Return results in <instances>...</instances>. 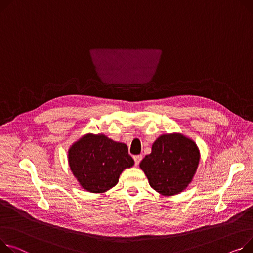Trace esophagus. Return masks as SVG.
Masks as SVG:
<instances>
[{
  "label": "esophagus",
  "mask_w": 253,
  "mask_h": 253,
  "mask_svg": "<svg viewBox=\"0 0 253 253\" xmlns=\"http://www.w3.org/2000/svg\"><path fill=\"white\" fill-rule=\"evenodd\" d=\"M133 159H134V162H135V165H136V166H138V165H139V163H140V162H141V160H142V156H141V155L134 156V157H133Z\"/></svg>",
  "instance_id": "obj_1"
}]
</instances>
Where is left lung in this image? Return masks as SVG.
Here are the masks:
<instances>
[{
    "label": "left lung",
    "instance_id": "left-lung-1",
    "mask_svg": "<svg viewBox=\"0 0 253 253\" xmlns=\"http://www.w3.org/2000/svg\"><path fill=\"white\" fill-rule=\"evenodd\" d=\"M200 161L197 144L182 133L162 134L139 167L150 187L164 196L179 194L192 182Z\"/></svg>",
    "mask_w": 253,
    "mask_h": 253
}]
</instances>
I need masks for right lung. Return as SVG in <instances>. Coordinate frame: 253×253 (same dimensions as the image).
Listing matches in <instances>:
<instances>
[{
    "label": "right lung",
    "mask_w": 253,
    "mask_h": 253,
    "mask_svg": "<svg viewBox=\"0 0 253 253\" xmlns=\"http://www.w3.org/2000/svg\"><path fill=\"white\" fill-rule=\"evenodd\" d=\"M68 163L81 188L92 193L107 192L134 166L127 145L103 133H87L75 141L68 149Z\"/></svg>",
    "instance_id": "obj_1"
}]
</instances>
